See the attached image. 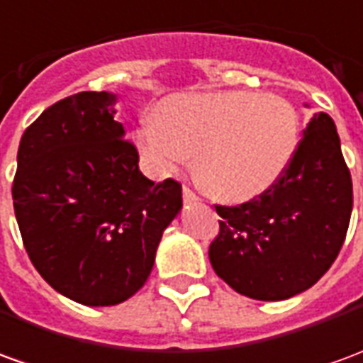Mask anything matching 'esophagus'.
Instances as JSON below:
<instances>
[{"instance_id":"obj_1","label":"esophagus","mask_w":363,"mask_h":363,"mask_svg":"<svg viewBox=\"0 0 363 363\" xmlns=\"http://www.w3.org/2000/svg\"><path fill=\"white\" fill-rule=\"evenodd\" d=\"M182 202H184V204H196L198 196L190 189H184L182 190Z\"/></svg>"}]
</instances>
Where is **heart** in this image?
<instances>
[{
	"instance_id": "heart-1",
	"label": "heart",
	"mask_w": 363,
	"mask_h": 363,
	"mask_svg": "<svg viewBox=\"0 0 363 363\" xmlns=\"http://www.w3.org/2000/svg\"><path fill=\"white\" fill-rule=\"evenodd\" d=\"M138 145L157 173H174L196 153V174L212 196L247 204L280 181L296 155L299 118L274 93L212 91L159 104Z\"/></svg>"
}]
</instances>
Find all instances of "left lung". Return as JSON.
Instances as JSON below:
<instances>
[{"mask_svg": "<svg viewBox=\"0 0 363 363\" xmlns=\"http://www.w3.org/2000/svg\"><path fill=\"white\" fill-rule=\"evenodd\" d=\"M216 210L223 221L208 255L237 294L281 301L317 284L342 249L352 213L350 171L335 120L315 112L272 189Z\"/></svg>", "mask_w": 363, "mask_h": 363, "instance_id": "1", "label": "left lung"}]
</instances>
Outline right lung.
Instances as JSON below:
<instances>
[{"label": "right lung", "mask_w": 363, "mask_h": 363, "mask_svg": "<svg viewBox=\"0 0 363 363\" xmlns=\"http://www.w3.org/2000/svg\"><path fill=\"white\" fill-rule=\"evenodd\" d=\"M118 95L85 91L25 130L13 208L28 259L62 296L118 305L147 281L159 241L182 210V189L150 181L114 120Z\"/></svg>", "instance_id": "obj_1"}]
</instances>
